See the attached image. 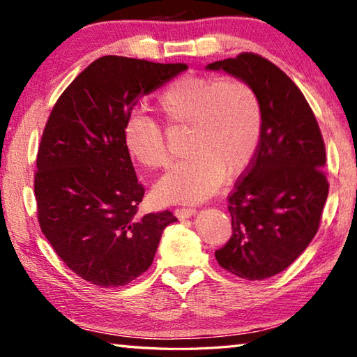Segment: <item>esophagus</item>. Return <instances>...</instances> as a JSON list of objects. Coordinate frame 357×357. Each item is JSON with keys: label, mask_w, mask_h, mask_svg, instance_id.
Returning <instances> with one entry per match:
<instances>
[{"label": "esophagus", "mask_w": 357, "mask_h": 357, "mask_svg": "<svg viewBox=\"0 0 357 357\" xmlns=\"http://www.w3.org/2000/svg\"><path fill=\"white\" fill-rule=\"evenodd\" d=\"M195 214H197V209H193V208H178V209H174V215H176L179 220L189 219V217L195 215Z\"/></svg>", "instance_id": "1"}]
</instances>
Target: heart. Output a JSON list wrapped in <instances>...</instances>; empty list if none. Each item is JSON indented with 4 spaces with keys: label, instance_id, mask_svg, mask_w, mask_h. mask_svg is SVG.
Instances as JSON below:
<instances>
[{
    "label": "heart",
    "instance_id": "obj_1",
    "mask_svg": "<svg viewBox=\"0 0 357 357\" xmlns=\"http://www.w3.org/2000/svg\"><path fill=\"white\" fill-rule=\"evenodd\" d=\"M157 110L170 128H189L187 153L155 185L162 203H202L219 190L225 174L236 178L252 165L263 130V110L249 83L238 78L185 74L159 94ZM126 151L146 168L168 164L160 126L146 114L124 121Z\"/></svg>",
    "mask_w": 357,
    "mask_h": 357
}]
</instances>
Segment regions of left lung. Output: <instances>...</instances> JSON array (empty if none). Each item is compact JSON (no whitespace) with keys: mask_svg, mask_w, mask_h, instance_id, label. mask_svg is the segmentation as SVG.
Segmentation results:
<instances>
[{"mask_svg":"<svg viewBox=\"0 0 357 357\" xmlns=\"http://www.w3.org/2000/svg\"><path fill=\"white\" fill-rule=\"evenodd\" d=\"M255 89L263 110L258 153L228 197L233 234L215 252L228 273L263 280L285 271L318 231L329 184L310 105L285 72L253 53L206 66Z\"/></svg>","mask_w":357,"mask_h":357,"instance_id":"8db88e82","label":"left lung"}]
</instances>
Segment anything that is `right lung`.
Listing matches in <instances>:
<instances>
[{"label":"right lung","mask_w":357,"mask_h":357,"mask_svg":"<svg viewBox=\"0 0 357 357\" xmlns=\"http://www.w3.org/2000/svg\"><path fill=\"white\" fill-rule=\"evenodd\" d=\"M185 64L96 59L53 107L38 151L34 195L42 233L86 282L123 287L153 263L170 211L137 215L144 195L123 142L137 102Z\"/></svg>","instance_id":"right-lung-1"}]
</instances>
